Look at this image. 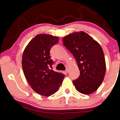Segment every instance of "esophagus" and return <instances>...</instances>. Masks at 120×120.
Returning a JSON list of instances; mask_svg holds the SVG:
<instances>
[{
  "mask_svg": "<svg viewBox=\"0 0 120 120\" xmlns=\"http://www.w3.org/2000/svg\"><path fill=\"white\" fill-rule=\"evenodd\" d=\"M68 72H69V70L68 69H67L65 70V71H64V72L66 73V74H67V73H68Z\"/></svg>",
  "mask_w": 120,
  "mask_h": 120,
  "instance_id": "1",
  "label": "esophagus"
}]
</instances>
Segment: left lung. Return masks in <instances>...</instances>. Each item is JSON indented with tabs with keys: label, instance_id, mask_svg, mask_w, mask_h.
Masks as SVG:
<instances>
[{
	"label": "left lung",
	"instance_id": "1",
	"mask_svg": "<svg viewBox=\"0 0 120 120\" xmlns=\"http://www.w3.org/2000/svg\"><path fill=\"white\" fill-rule=\"evenodd\" d=\"M63 42L74 56L80 71L79 77L73 81L75 88L82 94H92L102 83L106 72V62L101 46L83 31L65 36Z\"/></svg>",
	"mask_w": 120,
	"mask_h": 120
}]
</instances>
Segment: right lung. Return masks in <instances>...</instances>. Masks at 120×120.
Listing matches in <instances>:
<instances>
[{"instance_id": "obj_1", "label": "right lung", "mask_w": 120, "mask_h": 120, "mask_svg": "<svg viewBox=\"0 0 120 120\" xmlns=\"http://www.w3.org/2000/svg\"><path fill=\"white\" fill-rule=\"evenodd\" d=\"M59 38L47 34L36 35L24 50L22 68L28 84L36 93L50 96L58 90L65 75L50 69V50Z\"/></svg>"}]
</instances>
